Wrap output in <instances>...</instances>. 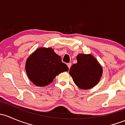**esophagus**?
Wrapping results in <instances>:
<instances>
[{"label": "esophagus", "instance_id": "1", "mask_svg": "<svg viewBox=\"0 0 125 125\" xmlns=\"http://www.w3.org/2000/svg\"><path fill=\"white\" fill-rule=\"evenodd\" d=\"M67 66H68V67L69 68V69H70L71 68V63H67Z\"/></svg>", "mask_w": 125, "mask_h": 125}]
</instances>
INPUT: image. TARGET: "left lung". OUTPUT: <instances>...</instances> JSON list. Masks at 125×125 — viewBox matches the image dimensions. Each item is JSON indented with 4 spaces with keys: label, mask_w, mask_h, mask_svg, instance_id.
Segmentation results:
<instances>
[{
    "label": "left lung",
    "mask_w": 125,
    "mask_h": 125,
    "mask_svg": "<svg viewBox=\"0 0 125 125\" xmlns=\"http://www.w3.org/2000/svg\"><path fill=\"white\" fill-rule=\"evenodd\" d=\"M77 62L73 64L70 74L77 86L89 89L97 85L103 74V68L97 59L91 54H79Z\"/></svg>",
    "instance_id": "obj_1"
}]
</instances>
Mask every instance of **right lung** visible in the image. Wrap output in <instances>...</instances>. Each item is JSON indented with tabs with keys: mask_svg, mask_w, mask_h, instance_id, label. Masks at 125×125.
Returning <instances> with one entry per match:
<instances>
[{
	"mask_svg": "<svg viewBox=\"0 0 125 125\" xmlns=\"http://www.w3.org/2000/svg\"><path fill=\"white\" fill-rule=\"evenodd\" d=\"M61 57L51 48H37L28 57L25 70L28 77L37 86H45L53 81L56 75L68 71Z\"/></svg>",
	"mask_w": 125,
	"mask_h": 125,
	"instance_id": "add662e5",
	"label": "right lung"
}]
</instances>
